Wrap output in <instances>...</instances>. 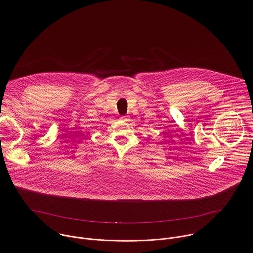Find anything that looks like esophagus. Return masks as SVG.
I'll return each instance as SVG.
<instances>
[{
	"mask_svg": "<svg viewBox=\"0 0 253 253\" xmlns=\"http://www.w3.org/2000/svg\"><path fill=\"white\" fill-rule=\"evenodd\" d=\"M120 119H121V120L126 121V120H128V116H127V115H122V116L120 117Z\"/></svg>",
	"mask_w": 253,
	"mask_h": 253,
	"instance_id": "esophagus-1",
	"label": "esophagus"
}]
</instances>
